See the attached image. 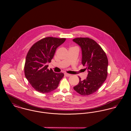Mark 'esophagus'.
Masks as SVG:
<instances>
[{"mask_svg": "<svg viewBox=\"0 0 131 131\" xmlns=\"http://www.w3.org/2000/svg\"><path fill=\"white\" fill-rule=\"evenodd\" d=\"M64 75L66 76V77H70V76L71 75L69 74H68V73H64Z\"/></svg>", "mask_w": 131, "mask_h": 131, "instance_id": "obj_1", "label": "esophagus"}]
</instances>
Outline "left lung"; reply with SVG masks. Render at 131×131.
I'll use <instances>...</instances> for the list:
<instances>
[{"instance_id":"left-lung-1","label":"left lung","mask_w":131,"mask_h":131,"mask_svg":"<svg viewBox=\"0 0 131 131\" xmlns=\"http://www.w3.org/2000/svg\"><path fill=\"white\" fill-rule=\"evenodd\" d=\"M73 42L79 45L82 50V63L86 66L87 78L81 80L74 89L82 95L93 94L98 90L107 76L108 59L101 46L89 38H77Z\"/></svg>"}]
</instances>
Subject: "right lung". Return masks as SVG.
Returning a JSON list of instances; mask_svg holds the SVG:
<instances>
[{"instance_id": "1", "label": "right lung", "mask_w": 131, "mask_h": 131, "mask_svg": "<svg viewBox=\"0 0 131 131\" xmlns=\"http://www.w3.org/2000/svg\"><path fill=\"white\" fill-rule=\"evenodd\" d=\"M65 40L66 38H43L35 43L27 53L24 67L25 77L40 93H48L56 89L64 76L62 73L49 70L47 63L51 62L56 48Z\"/></svg>"}]
</instances>
